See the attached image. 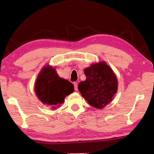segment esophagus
Returning a JSON list of instances; mask_svg holds the SVG:
<instances>
[{
  "label": "esophagus",
  "instance_id": "34e87169",
  "mask_svg": "<svg viewBox=\"0 0 154 154\" xmlns=\"http://www.w3.org/2000/svg\"><path fill=\"white\" fill-rule=\"evenodd\" d=\"M74 85V88H75V90L77 91L78 90V88H77V82H74L73 83Z\"/></svg>",
  "mask_w": 154,
  "mask_h": 154
}]
</instances>
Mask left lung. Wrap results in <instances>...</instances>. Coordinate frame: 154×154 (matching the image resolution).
I'll return each instance as SVG.
<instances>
[{"instance_id":"8db88e82","label":"left lung","mask_w":154,"mask_h":154,"mask_svg":"<svg viewBox=\"0 0 154 154\" xmlns=\"http://www.w3.org/2000/svg\"><path fill=\"white\" fill-rule=\"evenodd\" d=\"M86 79L78 90L91 106L100 109L111 102L118 91V79L105 62L92 64L84 70Z\"/></svg>"}]
</instances>
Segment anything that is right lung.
Returning a JSON list of instances; mask_svg holds the SVG:
<instances>
[{"label": "right lung", "instance_id": "obj_1", "mask_svg": "<svg viewBox=\"0 0 154 154\" xmlns=\"http://www.w3.org/2000/svg\"><path fill=\"white\" fill-rule=\"evenodd\" d=\"M35 92L44 105L54 109L64 103L66 96L74 92V86L69 81L60 77L54 68L48 65L41 69L38 75Z\"/></svg>", "mask_w": 154, "mask_h": 154}]
</instances>
